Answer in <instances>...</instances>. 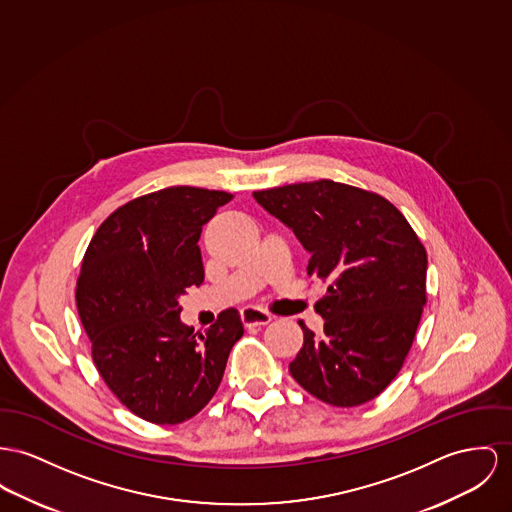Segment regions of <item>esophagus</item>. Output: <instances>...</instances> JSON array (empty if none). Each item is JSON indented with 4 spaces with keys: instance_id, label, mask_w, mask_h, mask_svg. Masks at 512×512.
I'll return each mask as SVG.
<instances>
[{
    "instance_id": "1",
    "label": "esophagus",
    "mask_w": 512,
    "mask_h": 512,
    "mask_svg": "<svg viewBox=\"0 0 512 512\" xmlns=\"http://www.w3.org/2000/svg\"><path fill=\"white\" fill-rule=\"evenodd\" d=\"M240 320L246 328H258V326H266L272 322V314H268L266 310L256 307H244L240 310Z\"/></svg>"
}]
</instances>
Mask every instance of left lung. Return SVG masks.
<instances>
[{"instance_id": "left-lung-1", "label": "left lung", "mask_w": 512, "mask_h": 512, "mask_svg": "<svg viewBox=\"0 0 512 512\" xmlns=\"http://www.w3.org/2000/svg\"><path fill=\"white\" fill-rule=\"evenodd\" d=\"M310 254L307 272L328 285L314 310L316 336L289 373L318 400L353 408L400 373L427 303V252L406 217L382 196L316 180L252 194Z\"/></svg>"}]
</instances>
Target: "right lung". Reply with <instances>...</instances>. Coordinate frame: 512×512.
<instances>
[{
  "instance_id": "1",
  "label": "right lung",
  "mask_w": 512,
  "mask_h": 512,
  "mask_svg": "<svg viewBox=\"0 0 512 512\" xmlns=\"http://www.w3.org/2000/svg\"><path fill=\"white\" fill-rule=\"evenodd\" d=\"M231 194L172 186L118 207L97 229L77 279V310L106 386L137 417L176 425L217 392L244 328L235 308L204 334L178 299L204 283L198 240Z\"/></svg>"
}]
</instances>
